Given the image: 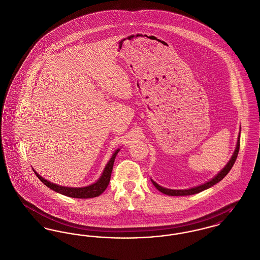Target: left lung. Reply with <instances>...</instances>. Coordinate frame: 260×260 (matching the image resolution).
Wrapping results in <instances>:
<instances>
[{"label": "left lung", "mask_w": 260, "mask_h": 260, "mask_svg": "<svg viewBox=\"0 0 260 260\" xmlns=\"http://www.w3.org/2000/svg\"><path fill=\"white\" fill-rule=\"evenodd\" d=\"M240 137H241V130H240V134H239V137H238L236 150H235L233 156L231 157V159L228 161V164L225 165V167L223 168V170L220 173H217V175H215L213 178H211L209 181H206L205 183L200 184L198 186L191 187V188H188V189H169V188H166V187H162V186L158 185L153 179H151L152 183L155 185V187H156L157 190L160 191L164 194L170 195V196H186V195H192V194L199 193L201 191L206 190L208 188H210L211 186H213L216 183H218L219 181H221L225 177V175L229 173V172L232 170V168H233V166H234V164H235V161L237 159L239 151H240Z\"/></svg>", "instance_id": "left-lung-1"}]
</instances>
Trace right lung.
<instances>
[{
	"label": "right lung",
	"mask_w": 260,
	"mask_h": 260,
	"mask_svg": "<svg viewBox=\"0 0 260 260\" xmlns=\"http://www.w3.org/2000/svg\"><path fill=\"white\" fill-rule=\"evenodd\" d=\"M120 151V149H117L110 157V159L108 160V162L106 164L105 168H104V172L102 173L101 177L92 184H89L87 186H84V187H68V186H61L58 184L52 183L48 180H46L45 178H43L42 176H40V174L35 172L36 176L41 180L42 183H44L47 187H49L50 189L63 194L65 196L68 197H72V198H82V199H87V198H93L96 196H100L103 192H104L106 187L109 184L110 181V176H111V173H112V169H113V164H114V159L115 156L118 154V152Z\"/></svg>",
	"instance_id": "right-lung-1"
}]
</instances>
